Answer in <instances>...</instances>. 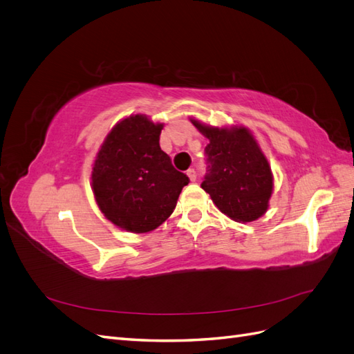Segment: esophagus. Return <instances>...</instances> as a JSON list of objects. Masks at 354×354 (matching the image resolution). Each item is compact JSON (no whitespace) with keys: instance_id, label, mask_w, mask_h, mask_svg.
Returning a JSON list of instances; mask_svg holds the SVG:
<instances>
[{"instance_id":"1","label":"esophagus","mask_w":354,"mask_h":354,"mask_svg":"<svg viewBox=\"0 0 354 354\" xmlns=\"http://www.w3.org/2000/svg\"><path fill=\"white\" fill-rule=\"evenodd\" d=\"M187 176H189L190 181H195V180H196V171H195L194 168H190V169H187Z\"/></svg>"}]
</instances>
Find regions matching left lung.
I'll list each match as a JSON object with an SVG mask.
<instances>
[{"instance_id": "1", "label": "left lung", "mask_w": 354, "mask_h": 354, "mask_svg": "<svg viewBox=\"0 0 354 354\" xmlns=\"http://www.w3.org/2000/svg\"><path fill=\"white\" fill-rule=\"evenodd\" d=\"M194 125L209 143L205 147L207 173L201 187L217 208L234 221H254L269 207L273 177L269 162L245 128Z\"/></svg>"}]
</instances>
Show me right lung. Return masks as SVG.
Returning <instances> with one entry per match:
<instances>
[{"label": "right lung", "instance_id": "right-lung-1", "mask_svg": "<svg viewBox=\"0 0 354 354\" xmlns=\"http://www.w3.org/2000/svg\"><path fill=\"white\" fill-rule=\"evenodd\" d=\"M162 124L127 118L106 137L93 167V192L106 218L127 232L146 233L173 214L189 177L160 149Z\"/></svg>", "mask_w": 354, "mask_h": 354}]
</instances>
